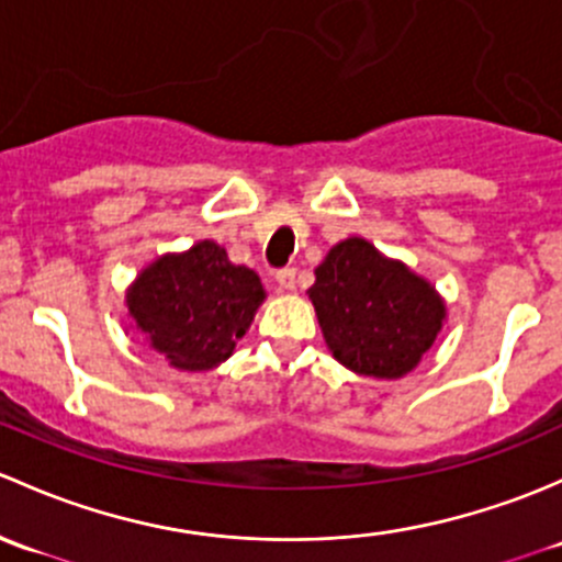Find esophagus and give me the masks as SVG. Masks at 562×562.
Instances as JSON below:
<instances>
[{"label": "esophagus", "instance_id": "esophagus-1", "mask_svg": "<svg viewBox=\"0 0 562 562\" xmlns=\"http://www.w3.org/2000/svg\"><path fill=\"white\" fill-rule=\"evenodd\" d=\"M294 276H297V270H294V268H281L279 273H276V283H279V292H283V294L294 292Z\"/></svg>", "mask_w": 562, "mask_h": 562}]
</instances>
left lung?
<instances>
[{
  "label": "left lung",
  "instance_id": "1",
  "mask_svg": "<svg viewBox=\"0 0 562 562\" xmlns=\"http://www.w3.org/2000/svg\"><path fill=\"white\" fill-rule=\"evenodd\" d=\"M314 273L308 297L327 349L360 375L411 373L447 319V305L430 283L362 238L329 248Z\"/></svg>",
  "mask_w": 562,
  "mask_h": 562
}]
</instances>
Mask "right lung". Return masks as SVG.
<instances>
[{
    "label": "right lung",
    "instance_id": "right-lung-1",
    "mask_svg": "<svg viewBox=\"0 0 562 562\" xmlns=\"http://www.w3.org/2000/svg\"><path fill=\"white\" fill-rule=\"evenodd\" d=\"M265 289L213 240L148 265L126 292V308L148 344L178 370H211L235 351Z\"/></svg>",
    "mask_w": 562,
    "mask_h": 562
}]
</instances>
